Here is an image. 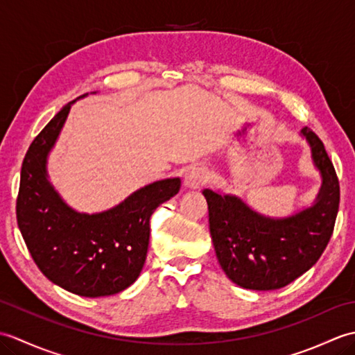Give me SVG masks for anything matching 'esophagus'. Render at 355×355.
I'll list each match as a JSON object with an SVG mask.
<instances>
[{
	"mask_svg": "<svg viewBox=\"0 0 355 355\" xmlns=\"http://www.w3.org/2000/svg\"><path fill=\"white\" fill-rule=\"evenodd\" d=\"M209 173L205 168H192L186 172L184 186L189 189H198L202 184H206Z\"/></svg>",
	"mask_w": 355,
	"mask_h": 355,
	"instance_id": "34e87169",
	"label": "esophagus"
}]
</instances>
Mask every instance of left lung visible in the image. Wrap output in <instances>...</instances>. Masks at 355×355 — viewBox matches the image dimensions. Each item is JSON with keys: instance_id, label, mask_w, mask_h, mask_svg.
<instances>
[{"instance_id": "obj_1", "label": "left lung", "mask_w": 355, "mask_h": 355, "mask_svg": "<svg viewBox=\"0 0 355 355\" xmlns=\"http://www.w3.org/2000/svg\"><path fill=\"white\" fill-rule=\"evenodd\" d=\"M300 134L311 146L322 173L315 202L286 218H268L235 195L202 191L218 262L236 285L248 290H277L302 276L319 261L333 235L340 186L322 140L310 128Z\"/></svg>"}]
</instances>
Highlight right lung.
<instances>
[{
  "label": "right lung",
  "instance_id": "right-lung-1",
  "mask_svg": "<svg viewBox=\"0 0 355 355\" xmlns=\"http://www.w3.org/2000/svg\"><path fill=\"white\" fill-rule=\"evenodd\" d=\"M74 102V101H73ZM36 135L21 168L17 220L30 254L44 276L84 297L111 296L135 282L146 259L149 220L180 191V178L160 180L101 214H79L47 180V155L71 103Z\"/></svg>",
  "mask_w": 355,
  "mask_h": 355
}]
</instances>
